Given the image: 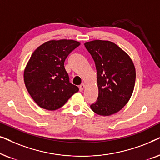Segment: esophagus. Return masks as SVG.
<instances>
[{
  "instance_id": "obj_1",
  "label": "esophagus",
  "mask_w": 160,
  "mask_h": 160,
  "mask_svg": "<svg viewBox=\"0 0 160 160\" xmlns=\"http://www.w3.org/2000/svg\"><path fill=\"white\" fill-rule=\"evenodd\" d=\"M84 87H85V84H82L79 86V90L81 91V92H82L83 90H84Z\"/></svg>"
}]
</instances>
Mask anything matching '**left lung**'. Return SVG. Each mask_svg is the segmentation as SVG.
I'll list each match as a JSON object with an SVG mask.
<instances>
[{"instance_id":"1","label":"left lung","mask_w":160,"mask_h":160,"mask_svg":"<svg viewBox=\"0 0 160 160\" xmlns=\"http://www.w3.org/2000/svg\"><path fill=\"white\" fill-rule=\"evenodd\" d=\"M95 62L98 98L90 108L100 116H110L121 110L134 90L135 68L130 57L109 41L94 40L84 43Z\"/></svg>"}]
</instances>
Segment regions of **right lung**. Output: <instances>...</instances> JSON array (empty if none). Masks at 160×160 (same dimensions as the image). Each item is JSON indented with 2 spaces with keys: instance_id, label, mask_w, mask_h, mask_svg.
Wrapping results in <instances>:
<instances>
[{
  "instance_id": "1",
  "label": "right lung",
  "mask_w": 160,
  "mask_h": 160,
  "mask_svg": "<svg viewBox=\"0 0 160 160\" xmlns=\"http://www.w3.org/2000/svg\"><path fill=\"white\" fill-rule=\"evenodd\" d=\"M79 45L78 41L71 39L51 40L39 46L32 54L24 71V82L39 107L57 110L78 91V87L69 82L64 62Z\"/></svg>"
}]
</instances>
